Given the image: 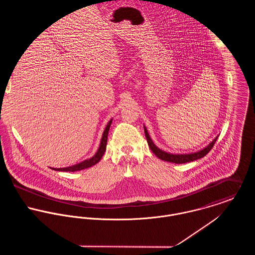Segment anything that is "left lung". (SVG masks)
Masks as SVG:
<instances>
[{
    "instance_id": "8db88e82",
    "label": "left lung",
    "mask_w": 255,
    "mask_h": 255,
    "mask_svg": "<svg viewBox=\"0 0 255 255\" xmlns=\"http://www.w3.org/2000/svg\"><path fill=\"white\" fill-rule=\"evenodd\" d=\"M144 132H145L146 139L148 142L149 148L151 149V151L161 160L166 161V162H170V163H175V164H183V163H187V162H192L194 160L200 159L202 157H204L207 153H209V151L212 149V147L215 144L217 137H215L213 139V141L211 143H209V145L204 147L203 149L197 151V152H193V153H188V154H173L170 152H166L162 149H160L159 147L154 144V142L152 141L151 137L149 136V133L147 131V128L144 126Z\"/></svg>"
}]
</instances>
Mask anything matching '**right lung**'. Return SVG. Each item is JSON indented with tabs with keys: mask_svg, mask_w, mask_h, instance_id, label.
Here are the masks:
<instances>
[{
	"mask_svg": "<svg viewBox=\"0 0 255 255\" xmlns=\"http://www.w3.org/2000/svg\"><path fill=\"white\" fill-rule=\"evenodd\" d=\"M112 120H110L109 123L107 124L105 129H104V132H103V135H102V138H101V141H100V145L99 148L97 150V152L94 154V156H92L91 158L89 159H86L78 164H75L73 166H70V167H66V168H52L53 170L55 171H61V172H76V171H81V170H84V169H87V168H90L92 166H94L95 164H97L101 158L103 157L105 151H106V146H107V139H108V133H109L110 127H111V124H112Z\"/></svg>",
	"mask_w": 255,
	"mask_h": 255,
	"instance_id": "right-lung-1",
	"label": "right lung"
}]
</instances>
